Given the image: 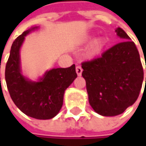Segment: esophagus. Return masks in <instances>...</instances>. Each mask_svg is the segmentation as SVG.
I'll return each mask as SVG.
<instances>
[{
	"instance_id": "esophagus-1",
	"label": "esophagus",
	"mask_w": 146,
	"mask_h": 146,
	"mask_svg": "<svg viewBox=\"0 0 146 146\" xmlns=\"http://www.w3.org/2000/svg\"><path fill=\"white\" fill-rule=\"evenodd\" d=\"M82 72H83L82 68H81L80 66H77V67H76V73H77V74H78V76H81Z\"/></svg>"
}]
</instances>
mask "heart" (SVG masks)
<instances>
[{"mask_svg":"<svg viewBox=\"0 0 146 146\" xmlns=\"http://www.w3.org/2000/svg\"><path fill=\"white\" fill-rule=\"evenodd\" d=\"M102 46H103V41L102 39L95 40L88 48V55H90V56L96 55V53H98L100 51Z\"/></svg>","mask_w":146,"mask_h":146,"instance_id":"1","label":"heart"}]
</instances>
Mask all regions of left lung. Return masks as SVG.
<instances>
[{"instance_id": "8db88e82", "label": "left lung", "mask_w": 146, "mask_h": 146, "mask_svg": "<svg viewBox=\"0 0 146 146\" xmlns=\"http://www.w3.org/2000/svg\"><path fill=\"white\" fill-rule=\"evenodd\" d=\"M116 33L123 41L106 50L102 56L82 63L90 105L96 112L106 117L123 113L136 102L144 79L135 44L121 28Z\"/></svg>"}]
</instances>
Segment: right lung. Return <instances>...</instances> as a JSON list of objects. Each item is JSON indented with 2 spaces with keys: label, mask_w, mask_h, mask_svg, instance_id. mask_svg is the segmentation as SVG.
I'll return each instance as SVG.
<instances>
[{
  "label": "right lung",
  "mask_w": 146,
  "mask_h": 146,
  "mask_svg": "<svg viewBox=\"0 0 146 146\" xmlns=\"http://www.w3.org/2000/svg\"><path fill=\"white\" fill-rule=\"evenodd\" d=\"M37 27L24 31L13 43L5 70L7 86L17 108L29 117L50 119L61 110L66 89L77 78L75 65L67 68H52L38 82L21 73L19 50L25 36Z\"/></svg>",
  "instance_id": "add662e5"
}]
</instances>
